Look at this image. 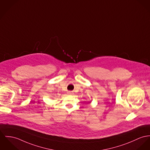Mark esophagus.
<instances>
[{
	"label": "esophagus",
	"instance_id": "obj_1",
	"mask_svg": "<svg viewBox=\"0 0 150 150\" xmlns=\"http://www.w3.org/2000/svg\"><path fill=\"white\" fill-rule=\"evenodd\" d=\"M69 93H72V92H69Z\"/></svg>",
	"mask_w": 150,
	"mask_h": 150
}]
</instances>
